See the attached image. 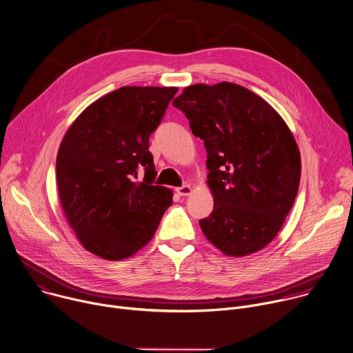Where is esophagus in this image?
<instances>
[{
	"mask_svg": "<svg viewBox=\"0 0 353 353\" xmlns=\"http://www.w3.org/2000/svg\"><path fill=\"white\" fill-rule=\"evenodd\" d=\"M176 191H177V194H179V195H181V196H187V195H190V194H191L192 188H191V185H190V184H184V185H181V187H177V188H176Z\"/></svg>",
	"mask_w": 353,
	"mask_h": 353,
	"instance_id": "34e87169",
	"label": "esophagus"
}]
</instances>
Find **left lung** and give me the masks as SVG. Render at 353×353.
<instances>
[{"label":"left lung","mask_w":353,"mask_h":353,"mask_svg":"<svg viewBox=\"0 0 353 353\" xmlns=\"http://www.w3.org/2000/svg\"><path fill=\"white\" fill-rule=\"evenodd\" d=\"M208 152L212 213L205 237L228 256L265 248L298 194L301 155L283 117L259 95L234 84H194L173 99Z\"/></svg>","instance_id":"8db88e82"}]
</instances>
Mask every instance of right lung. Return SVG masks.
Returning <instances> with one entry per match:
<instances>
[{"instance_id":"1","label":"right lung","mask_w":353,"mask_h":353,"mask_svg":"<svg viewBox=\"0 0 353 353\" xmlns=\"http://www.w3.org/2000/svg\"><path fill=\"white\" fill-rule=\"evenodd\" d=\"M177 90L117 88L87 106L61 143V205L81 245L99 258L134 255L172 205V190L154 185L157 170L148 148ZM140 172L143 182L137 180Z\"/></svg>"}]
</instances>
